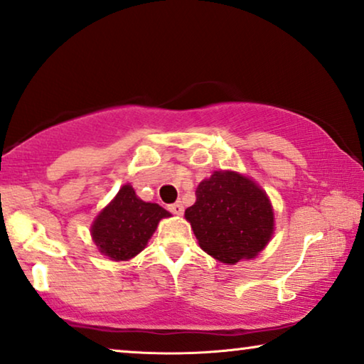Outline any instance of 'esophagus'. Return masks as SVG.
Instances as JSON below:
<instances>
[{"instance_id": "obj_1", "label": "esophagus", "mask_w": 364, "mask_h": 364, "mask_svg": "<svg viewBox=\"0 0 364 364\" xmlns=\"http://www.w3.org/2000/svg\"><path fill=\"white\" fill-rule=\"evenodd\" d=\"M168 210H170V213H173V214H178V215H181V214H183V210H184L183 204H181V200H178V203L168 205Z\"/></svg>"}]
</instances>
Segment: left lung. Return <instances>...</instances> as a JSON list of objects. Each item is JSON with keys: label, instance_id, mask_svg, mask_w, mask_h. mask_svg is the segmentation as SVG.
Instances as JSON below:
<instances>
[{"label": "left lung", "instance_id": "left-lung-1", "mask_svg": "<svg viewBox=\"0 0 364 364\" xmlns=\"http://www.w3.org/2000/svg\"><path fill=\"white\" fill-rule=\"evenodd\" d=\"M199 247L222 263L255 258L268 245L274 213L267 193L237 171H214L199 183L196 203L184 210Z\"/></svg>", "mask_w": 364, "mask_h": 364}]
</instances>
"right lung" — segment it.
<instances>
[{"mask_svg":"<svg viewBox=\"0 0 364 364\" xmlns=\"http://www.w3.org/2000/svg\"><path fill=\"white\" fill-rule=\"evenodd\" d=\"M171 214L155 203L137 198L130 184H124L109 204L96 215L91 237L101 255L114 262H127L147 247L161 219Z\"/></svg>","mask_w":364,"mask_h":364,"instance_id":"obj_1","label":"right lung"}]
</instances>
